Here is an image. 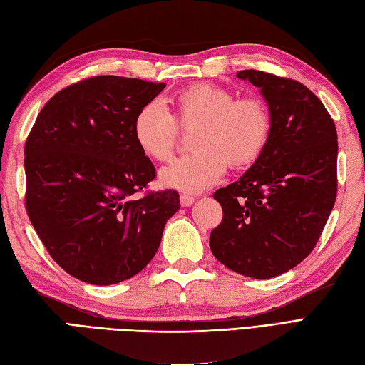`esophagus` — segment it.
<instances>
[{
  "label": "esophagus",
  "mask_w": 365,
  "mask_h": 365,
  "mask_svg": "<svg viewBox=\"0 0 365 365\" xmlns=\"http://www.w3.org/2000/svg\"><path fill=\"white\" fill-rule=\"evenodd\" d=\"M180 200H181V206L182 207H189V206H192V204H193L195 197H192V195H189V193H182L181 197H180Z\"/></svg>",
  "instance_id": "esophagus-1"
}]
</instances>
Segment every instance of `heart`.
<instances>
[{"label": "heart", "mask_w": 365, "mask_h": 365, "mask_svg": "<svg viewBox=\"0 0 365 365\" xmlns=\"http://www.w3.org/2000/svg\"><path fill=\"white\" fill-rule=\"evenodd\" d=\"M175 119L159 101L145 103L133 122V136L140 152L153 161L172 156L178 123L181 128L195 127L193 153L176 158L161 168L164 187L201 192L215 184L226 164L238 168L252 164L271 138V114L257 97L235 96L226 88L197 83L173 96Z\"/></svg>", "instance_id": "1"}]
</instances>
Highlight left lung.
Masks as SVG:
<instances>
[{"instance_id": "8db88e82", "label": "left lung", "mask_w": 365, "mask_h": 365, "mask_svg": "<svg viewBox=\"0 0 365 365\" xmlns=\"http://www.w3.org/2000/svg\"><path fill=\"white\" fill-rule=\"evenodd\" d=\"M260 88L271 114L264 152L238 181L213 193L223 220L212 254L226 268L271 279L314 250L337 193V133L324 103L297 80L263 71L237 74Z\"/></svg>"}]
</instances>
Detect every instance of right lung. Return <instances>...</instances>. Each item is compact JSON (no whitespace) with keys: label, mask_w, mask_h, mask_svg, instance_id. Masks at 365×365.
<instances>
[{"label":"right lung","mask_w":365,"mask_h":365,"mask_svg":"<svg viewBox=\"0 0 365 365\" xmlns=\"http://www.w3.org/2000/svg\"><path fill=\"white\" fill-rule=\"evenodd\" d=\"M165 83L97 76L43 106L24 145L26 210L54 262L91 285L140 272L180 209L176 190L145 192L156 170L133 122Z\"/></svg>","instance_id":"obj_1"}]
</instances>
